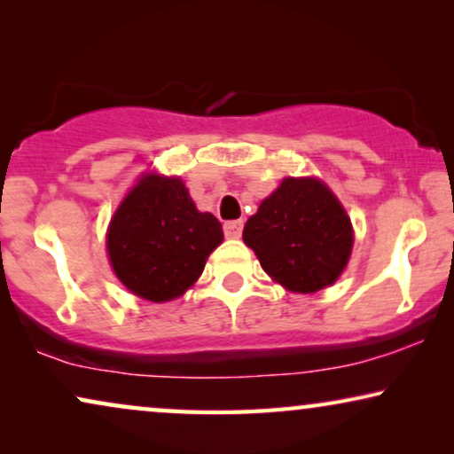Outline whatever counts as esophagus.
Masks as SVG:
<instances>
[{
	"label": "esophagus",
	"mask_w": 454,
	"mask_h": 454,
	"mask_svg": "<svg viewBox=\"0 0 454 454\" xmlns=\"http://www.w3.org/2000/svg\"><path fill=\"white\" fill-rule=\"evenodd\" d=\"M241 229H244V221H227L225 225H223V231H225V238H239L241 235Z\"/></svg>",
	"instance_id": "obj_1"
}]
</instances>
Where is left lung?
Returning a JSON list of instances; mask_svg holds the SVG:
<instances>
[{"label": "left lung", "instance_id": "left-lung-1", "mask_svg": "<svg viewBox=\"0 0 454 454\" xmlns=\"http://www.w3.org/2000/svg\"><path fill=\"white\" fill-rule=\"evenodd\" d=\"M244 241L262 269L289 291L314 294L345 269L351 221L318 179L287 177L244 227Z\"/></svg>", "mask_w": 454, "mask_h": 454}]
</instances>
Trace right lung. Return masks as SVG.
Here are the masks:
<instances>
[{
  "instance_id": "add662e5",
  "label": "right lung",
  "mask_w": 454,
  "mask_h": 454,
  "mask_svg": "<svg viewBox=\"0 0 454 454\" xmlns=\"http://www.w3.org/2000/svg\"><path fill=\"white\" fill-rule=\"evenodd\" d=\"M223 241L216 216L198 213L177 177H142L111 219L107 250L115 275L151 301L179 297Z\"/></svg>"
}]
</instances>
